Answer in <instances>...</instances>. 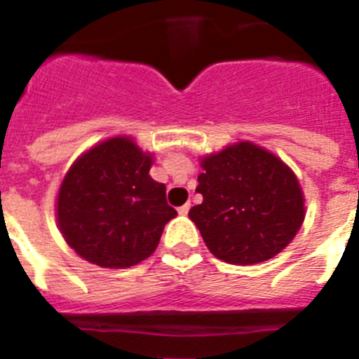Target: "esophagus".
Listing matches in <instances>:
<instances>
[{
  "label": "esophagus",
  "instance_id": "1",
  "mask_svg": "<svg viewBox=\"0 0 359 359\" xmlns=\"http://www.w3.org/2000/svg\"><path fill=\"white\" fill-rule=\"evenodd\" d=\"M189 210H190V203H185L183 207L177 208V212H180V215H187V214H189Z\"/></svg>",
  "mask_w": 359,
  "mask_h": 359
}]
</instances>
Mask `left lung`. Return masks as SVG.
Here are the masks:
<instances>
[{"mask_svg":"<svg viewBox=\"0 0 359 359\" xmlns=\"http://www.w3.org/2000/svg\"><path fill=\"white\" fill-rule=\"evenodd\" d=\"M190 208L207 248L228 264L264 262L293 241L304 223V194L297 176L266 149L239 142L201 160Z\"/></svg>","mask_w":359,"mask_h":359,"instance_id":"left-lung-1","label":"left lung"}]
</instances>
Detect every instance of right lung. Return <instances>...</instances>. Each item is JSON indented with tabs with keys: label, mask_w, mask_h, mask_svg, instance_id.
<instances>
[{
	"label": "right lung",
	"mask_w": 359,
	"mask_h": 359,
	"mask_svg": "<svg viewBox=\"0 0 359 359\" xmlns=\"http://www.w3.org/2000/svg\"><path fill=\"white\" fill-rule=\"evenodd\" d=\"M151 165V154L128 136H116L69 167L57 196V221L82 259L129 268L154 253L177 212L167 205L163 183L149 176Z\"/></svg>",
	"instance_id": "right-lung-1"
}]
</instances>
